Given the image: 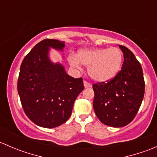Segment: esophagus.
<instances>
[{
  "instance_id": "esophagus-1",
  "label": "esophagus",
  "mask_w": 157,
  "mask_h": 157,
  "mask_svg": "<svg viewBox=\"0 0 157 157\" xmlns=\"http://www.w3.org/2000/svg\"><path fill=\"white\" fill-rule=\"evenodd\" d=\"M83 84H84V87L85 88H88V87H91V84H90L89 82L86 81V80H84L83 81Z\"/></svg>"
}]
</instances>
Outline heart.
Listing matches in <instances>:
<instances>
[{"mask_svg": "<svg viewBox=\"0 0 157 157\" xmlns=\"http://www.w3.org/2000/svg\"><path fill=\"white\" fill-rule=\"evenodd\" d=\"M123 55L118 48H83L77 56L71 55L69 62L72 67L79 68L81 64L88 67V74L93 80L105 83L116 77L121 70Z\"/></svg>", "mask_w": 157, "mask_h": 157, "instance_id": "obj_1", "label": "heart"}]
</instances>
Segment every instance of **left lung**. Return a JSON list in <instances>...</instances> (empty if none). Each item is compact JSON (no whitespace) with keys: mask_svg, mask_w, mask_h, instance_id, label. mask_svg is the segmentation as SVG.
Listing matches in <instances>:
<instances>
[{"mask_svg":"<svg viewBox=\"0 0 157 157\" xmlns=\"http://www.w3.org/2000/svg\"><path fill=\"white\" fill-rule=\"evenodd\" d=\"M124 62L116 77L93 85V109L99 121L111 127H124L137 115L144 96L143 71L131 51L119 45Z\"/></svg>","mask_w":157,"mask_h":157,"instance_id":"obj_1","label":"left lung"}]
</instances>
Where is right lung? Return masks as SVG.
<instances>
[{"label": "right lung", "instance_id": "right-lung-1", "mask_svg": "<svg viewBox=\"0 0 157 157\" xmlns=\"http://www.w3.org/2000/svg\"><path fill=\"white\" fill-rule=\"evenodd\" d=\"M64 42L44 39L36 44L20 66L17 90L28 118L37 125L53 128L67 121L83 79L74 78L64 66L49 59L50 48L63 51Z\"/></svg>", "mask_w": 157, "mask_h": 157}]
</instances>
